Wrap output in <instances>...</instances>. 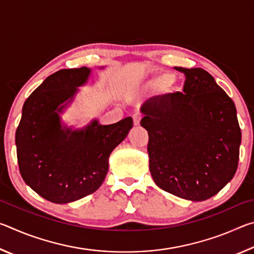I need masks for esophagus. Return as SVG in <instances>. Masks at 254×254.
<instances>
[{
	"instance_id": "obj_1",
	"label": "esophagus",
	"mask_w": 254,
	"mask_h": 254,
	"mask_svg": "<svg viewBox=\"0 0 254 254\" xmlns=\"http://www.w3.org/2000/svg\"><path fill=\"white\" fill-rule=\"evenodd\" d=\"M140 122H141V115L140 114H134L133 115V123H134V126H140Z\"/></svg>"
}]
</instances>
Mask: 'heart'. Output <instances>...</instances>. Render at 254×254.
Segmentation results:
<instances>
[{
	"instance_id": "obj_1",
	"label": "heart",
	"mask_w": 254,
	"mask_h": 254,
	"mask_svg": "<svg viewBox=\"0 0 254 254\" xmlns=\"http://www.w3.org/2000/svg\"><path fill=\"white\" fill-rule=\"evenodd\" d=\"M175 80V75L169 74V72H166V74H162L158 77V78L154 80V84L158 86H161V87H166V86L170 85Z\"/></svg>"
}]
</instances>
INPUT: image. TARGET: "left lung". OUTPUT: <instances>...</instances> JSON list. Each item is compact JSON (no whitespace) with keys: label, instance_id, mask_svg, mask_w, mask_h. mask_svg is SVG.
Listing matches in <instances>:
<instances>
[{"label":"left lung","instance_id":"left-lung-1","mask_svg":"<svg viewBox=\"0 0 254 254\" xmlns=\"http://www.w3.org/2000/svg\"><path fill=\"white\" fill-rule=\"evenodd\" d=\"M186 75L184 93L141 106L148 131L149 168L157 186L180 198L216 195L238 169L241 128L233 101L201 68Z\"/></svg>","mask_w":254,"mask_h":254}]
</instances>
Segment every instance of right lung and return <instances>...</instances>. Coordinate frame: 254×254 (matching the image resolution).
<instances>
[{"instance_id":"1","label":"right lung","mask_w":254,"mask_h":254,"mask_svg":"<svg viewBox=\"0 0 254 254\" xmlns=\"http://www.w3.org/2000/svg\"><path fill=\"white\" fill-rule=\"evenodd\" d=\"M91 74V68L80 67L47 77L24 102L15 132L23 180L38 195L56 204L78 200L101 187L110 154L133 126L132 118L110 126L94 119L81 128L63 123L62 114Z\"/></svg>"}]
</instances>
